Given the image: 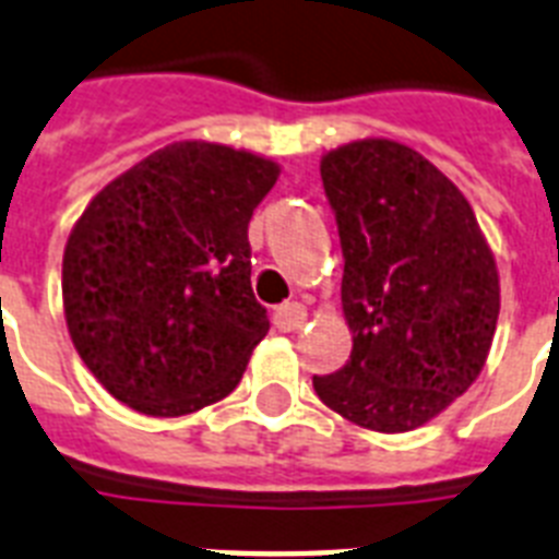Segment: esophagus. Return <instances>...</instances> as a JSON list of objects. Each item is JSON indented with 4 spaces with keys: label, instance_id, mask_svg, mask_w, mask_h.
Returning a JSON list of instances; mask_svg holds the SVG:
<instances>
[{
    "label": "esophagus",
    "instance_id": "obj_1",
    "mask_svg": "<svg viewBox=\"0 0 559 559\" xmlns=\"http://www.w3.org/2000/svg\"><path fill=\"white\" fill-rule=\"evenodd\" d=\"M275 326H278L281 333H293V330H301L307 324V307L298 301H289V304H281L275 316H272Z\"/></svg>",
    "mask_w": 559,
    "mask_h": 559
}]
</instances>
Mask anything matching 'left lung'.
Here are the masks:
<instances>
[{
  "label": "left lung",
  "instance_id": "1",
  "mask_svg": "<svg viewBox=\"0 0 559 559\" xmlns=\"http://www.w3.org/2000/svg\"><path fill=\"white\" fill-rule=\"evenodd\" d=\"M344 252L350 361L312 388L376 433L437 419L483 373L500 319V272L465 194L388 138L321 157Z\"/></svg>",
  "mask_w": 559,
  "mask_h": 559
}]
</instances>
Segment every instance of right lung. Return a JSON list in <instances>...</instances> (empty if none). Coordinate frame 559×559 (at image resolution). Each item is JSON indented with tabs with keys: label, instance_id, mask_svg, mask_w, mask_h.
Here are the masks:
<instances>
[{
	"label": "right lung",
	"instance_id": "1",
	"mask_svg": "<svg viewBox=\"0 0 559 559\" xmlns=\"http://www.w3.org/2000/svg\"><path fill=\"white\" fill-rule=\"evenodd\" d=\"M281 166L183 140L103 186L62 255L68 335L94 379L146 416L229 396L270 330L247 226Z\"/></svg>",
	"mask_w": 559,
	"mask_h": 559
}]
</instances>
